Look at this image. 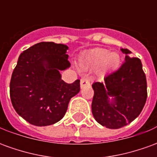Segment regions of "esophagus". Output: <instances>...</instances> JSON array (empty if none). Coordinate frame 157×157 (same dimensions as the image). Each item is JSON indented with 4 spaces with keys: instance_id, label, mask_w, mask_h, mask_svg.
Segmentation results:
<instances>
[{
    "instance_id": "obj_1",
    "label": "esophagus",
    "mask_w": 157,
    "mask_h": 157,
    "mask_svg": "<svg viewBox=\"0 0 157 157\" xmlns=\"http://www.w3.org/2000/svg\"><path fill=\"white\" fill-rule=\"evenodd\" d=\"M90 85V79L88 77H83L81 79V88H84Z\"/></svg>"
}]
</instances>
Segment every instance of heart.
<instances>
[{
    "label": "heart",
    "mask_w": 157,
    "mask_h": 157,
    "mask_svg": "<svg viewBox=\"0 0 157 157\" xmlns=\"http://www.w3.org/2000/svg\"><path fill=\"white\" fill-rule=\"evenodd\" d=\"M82 61L88 67L98 66V73L102 76L118 68L120 64V58L116 53H110L106 48H97L87 52L83 56Z\"/></svg>",
    "instance_id": "1"
}]
</instances>
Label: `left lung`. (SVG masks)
Instances as JSON below:
<instances>
[{"label":"left lung","instance_id":"1","mask_svg":"<svg viewBox=\"0 0 157 157\" xmlns=\"http://www.w3.org/2000/svg\"><path fill=\"white\" fill-rule=\"evenodd\" d=\"M121 50L126 55L120 68L107 75L104 82H94L92 85L94 90L93 117L109 128H122L135 120L147 98V83L141 60L129 57L131 52L127 48ZM109 97L113 100L110 101Z\"/></svg>","mask_w":157,"mask_h":157}]
</instances>
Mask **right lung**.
<instances>
[{"label": "right lung", "instance_id": "obj_1", "mask_svg": "<svg viewBox=\"0 0 157 157\" xmlns=\"http://www.w3.org/2000/svg\"><path fill=\"white\" fill-rule=\"evenodd\" d=\"M68 46L41 42L20 55L10 82L12 106L22 118L35 126L59 121L72 97L80 92V80L68 84L59 71L70 67Z\"/></svg>", "mask_w": 157, "mask_h": 157}]
</instances>
